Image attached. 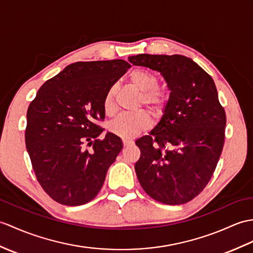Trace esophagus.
<instances>
[{
	"mask_svg": "<svg viewBox=\"0 0 253 253\" xmlns=\"http://www.w3.org/2000/svg\"><path fill=\"white\" fill-rule=\"evenodd\" d=\"M132 143H133V141L130 139H123V144H124V146H128Z\"/></svg>",
	"mask_w": 253,
	"mask_h": 253,
	"instance_id": "esophagus-1",
	"label": "esophagus"
}]
</instances>
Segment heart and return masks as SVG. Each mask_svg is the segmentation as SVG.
Instances as JSON below:
<instances>
[{"instance_id":"heart-1","label":"heart","mask_w":253,"mask_h":253,"mask_svg":"<svg viewBox=\"0 0 253 253\" xmlns=\"http://www.w3.org/2000/svg\"><path fill=\"white\" fill-rule=\"evenodd\" d=\"M130 84L141 91L139 103L144 104L154 114L162 112L167 101L166 91L157 87L156 75L148 70L137 69L129 74ZM115 86L110 87L103 98V110L108 115L114 112ZM150 115L144 110H139L133 113H123L110 123L109 129L116 136L124 139L136 137L137 134L146 130L150 127Z\"/></svg>"}]
</instances>
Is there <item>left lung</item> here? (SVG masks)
Returning <instances> with one entry per match:
<instances>
[{"label":"left lung","instance_id":"left-lung-1","mask_svg":"<svg viewBox=\"0 0 253 253\" xmlns=\"http://www.w3.org/2000/svg\"><path fill=\"white\" fill-rule=\"evenodd\" d=\"M128 60L160 72L170 90L160 123L136 141L138 180L155 201L185 204L208 184L224 144L226 115L214 82L185 56L141 54Z\"/></svg>","mask_w":253,"mask_h":253}]
</instances>
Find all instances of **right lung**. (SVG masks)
I'll use <instances>...</instances> for the list:
<instances>
[{"mask_svg": "<svg viewBox=\"0 0 253 253\" xmlns=\"http://www.w3.org/2000/svg\"><path fill=\"white\" fill-rule=\"evenodd\" d=\"M129 68L122 59L72 63L45 82L29 105L27 151L39 183L55 202L80 206L101 190L123 149L113 133L99 139L103 98Z\"/></svg>", "mask_w": 253, "mask_h": 253, "instance_id": "obj_1", "label": "right lung"}]
</instances>
